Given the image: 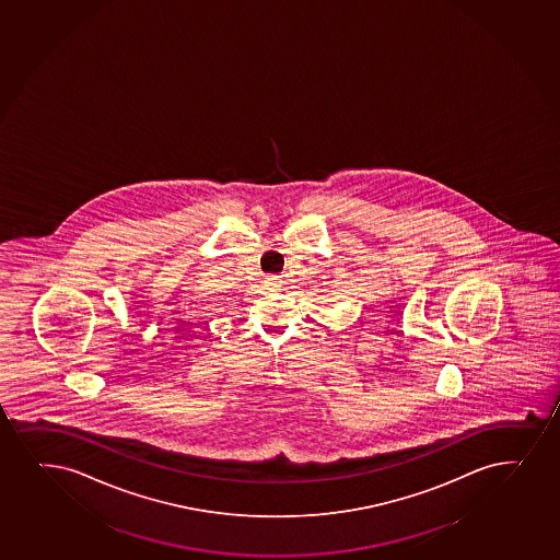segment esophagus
Returning a JSON list of instances; mask_svg holds the SVG:
<instances>
[{
	"label": "esophagus",
	"instance_id": "34e87169",
	"mask_svg": "<svg viewBox=\"0 0 560 560\" xmlns=\"http://www.w3.org/2000/svg\"><path fill=\"white\" fill-rule=\"evenodd\" d=\"M266 287L270 290L279 289V283H277L276 277H268V281H266Z\"/></svg>",
	"mask_w": 560,
	"mask_h": 560
}]
</instances>
